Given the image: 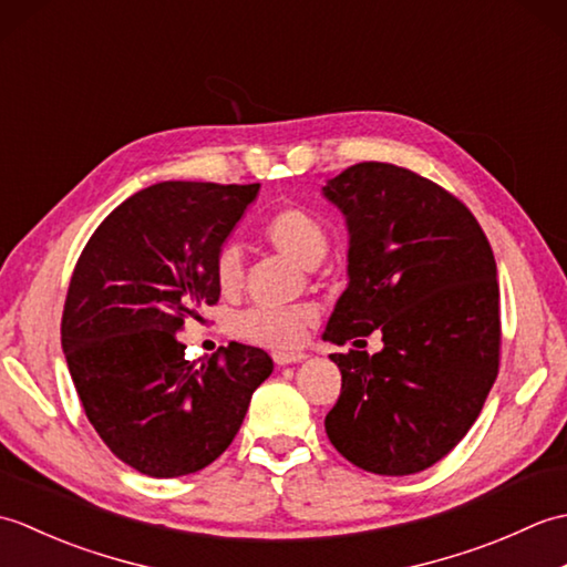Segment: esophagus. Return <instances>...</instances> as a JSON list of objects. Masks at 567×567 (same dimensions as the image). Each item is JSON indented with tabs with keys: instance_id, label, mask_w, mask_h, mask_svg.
Listing matches in <instances>:
<instances>
[{
	"instance_id": "obj_1",
	"label": "esophagus",
	"mask_w": 567,
	"mask_h": 567,
	"mask_svg": "<svg viewBox=\"0 0 567 567\" xmlns=\"http://www.w3.org/2000/svg\"><path fill=\"white\" fill-rule=\"evenodd\" d=\"M305 358H307L305 353H287V351H277L272 355L277 365H292V363H299V360H305Z\"/></svg>"
}]
</instances>
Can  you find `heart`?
<instances>
[{
  "mask_svg": "<svg viewBox=\"0 0 567 567\" xmlns=\"http://www.w3.org/2000/svg\"><path fill=\"white\" fill-rule=\"evenodd\" d=\"M268 244L282 256L311 270L327 258L329 231L315 214L299 207H287L272 214L262 228ZM214 275L221 292H236L244 280V256L236 244H224L214 258ZM311 307H250L240 311L234 329L250 343L287 351L302 343L307 329L315 323Z\"/></svg>",
  "mask_w": 567,
  "mask_h": 567,
  "instance_id": "obj_1",
  "label": "heart"
}]
</instances>
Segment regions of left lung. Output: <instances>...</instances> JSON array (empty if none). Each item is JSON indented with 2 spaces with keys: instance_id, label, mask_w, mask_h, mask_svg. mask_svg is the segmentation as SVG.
Wrapping results in <instances>:
<instances>
[{
  "instance_id": "obj_1",
  "label": "left lung",
  "mask_w": 567,
  "mask_h": 567,
  "mask_svg": "<svg viewBox=\"0 0 567 567\" xmlns=\"http://www.w3.org/2000/svg\"><path fill=\"white\" fill-rule=\"evenodd\" d=\"M323 197L346 216L348 287L323 341L382 351L333 353L341 396L327 436L375 475H412L475 424L499 370V285L489 240L465 204L390 163H358Z\"/></svg>"
}]
</instances>
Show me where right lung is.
Masks as SVG:
<instances>
[{
	"label": "right lung",
	"mask_w": 567,
	"mask_h": 567,
	"mask_svg": "<svg viewBox=\"0 0 567 567\" xmlns=\"http://www.w3.org/2000/svg\"><path fill=\"white\" fill-rule=\"evenodd\" d=\"M260 185L158 183L106 216L70 277L60 341L90 424L118 461L179 477L214 463L270 378L260 348L202 365L177 331L219 302L214 258Z\"/></svg>",
	"instance_id": "add662e5"
}]
</instances>
